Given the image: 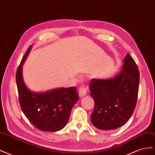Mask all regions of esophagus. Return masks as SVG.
<instances>
[{"label":"esophagus","instance_id":"34e87169","mask_svg":"<svg viewBox=\"0 0 155 155\" xmlns=\"http://www.w3.org/2000/svg\"><path fill=\"white\" fill-rule=\"evenodd\" d=\"M87 95V91L83 87H80L79 88V96L80 97H83Z\"/></svg>","mask_w":155,"mask_h":155}]
</instances>
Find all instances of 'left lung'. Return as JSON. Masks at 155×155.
Here are the masks:
<instances>
[{"label": "left lung", "instance_id": "1", "mask_svg": "<svg viewBox=\"0 0 155 155\" xmlns=\"http://www.w3.org/2000/svg\"><path fill=\"white\" fill-rule=\"evenodd\" d=\"M121 71L108 79L93 78L89 85L94 101L91 116L92 125L101 130H112L124 125L133 114L137 104L139 70L127 54Z\"/></svg>", "mask_w": 155, "mask_h": 155}]
</instances>
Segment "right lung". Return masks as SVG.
<instances>
[{
    "label": "right lung",
    "mask_w": 155,
    "mask_h": 155,
    "mask_svg": "<svg viewBox=\"0 0 155 155\" xmlns=\"http://www.w3.org/2000/svg\"><path fill=\"white\" fill-rule=\"evenodd\" d=\"M27 50L16 74V83L21 109L36 128L55 132L67 125L74 104L79 100L75 87L34 92L27 87L22 76V65L31 48Z\"/></svg>",
    "instance_id": "add662e5"
}]
</instances>
